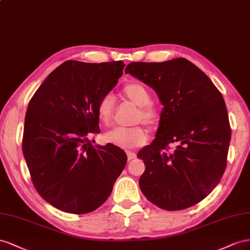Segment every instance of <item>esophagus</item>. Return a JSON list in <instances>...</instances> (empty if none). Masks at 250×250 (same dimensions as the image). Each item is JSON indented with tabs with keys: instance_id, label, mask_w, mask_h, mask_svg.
<instances>
[{
	"instance_id": "obj_1",
	"label": "esophagus",
	"mask_w": 250,
	"mask_h": 250,
	"mask_svg": "<svg viewBox=\"0 0 250 250\" xmlns=\"http://www.w3.org/2000/svg\"><path fill=\"white\" fill-rule=\"evenodd\" d=\"M126 155H127V159H129V160H132V159H134V158H136V154L133 153V152L127 151V152H126Z\"/></svg>"
}]
</instances>
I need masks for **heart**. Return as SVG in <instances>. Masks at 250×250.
I'll use <instances>...</instances> for the list:
<instances>
[{
  "instance_id": "obj_1",
  "label": "heart",
  "mask_w": 250,
  "mask_h": 250,
  "mask_svg": "<svg viewBox=\"0 0 250 250\" xmlns=\"http://www.w3.org/2000/svg\"><path fill=\"white\" fill-rule=\"evenodd\" d=\"M124 95L133 104L139 106L137 121L155 127L159 125L161 113L155 105L151 104V95L144 85L133 83L126 84L123 90ZM97 117L104 125L112 124L114 113V98L111 94H105L97 104ZM105 140L114 146L130 149L144 146L148 139V132L144 126L115 127L104 135Z\"/></svg>"
}]
</instances>
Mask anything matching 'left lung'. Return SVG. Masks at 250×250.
<instances>
[{
    "label": "left lung",
    "instance_id": "1",
    "mask_svg": "<svg viewBox=\"0 0 250 250\" xmlns=\"http://www.w3.org/2000/svg\"><path fill=\"white\" fill-rule=\"evenodd\" d=\"M125 73L154 89L163 105L155 139L137 155L146 166L142 194L166 210L190 208L210 194L226 168L231 130L223 96L183 58L131 62ZM168 144L176 146L169 151Z\"/></svg>",
    "mask_w": 250,
    "mask_h": 250
}]
</instances>
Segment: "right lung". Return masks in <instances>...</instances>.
<instances>
[{"mask_svg": "<svg viewBox=\"0 0 250 250\" xmlns=\"http://www.w3.org/2000/svg\"><path fill=\"white\" fill-rule=\"evenodd\" d=\"M121 61L62 62L32 98L25 116L23 154L40 196L60 210L88 213L103 205L126 155L112 144L94 146L101 132L97 104L123 75Z\"/></svg>", "mask_w": 250, "mask_h": 250, "instance_id": "obj_1", "label": "right lung"}]
</instances>
